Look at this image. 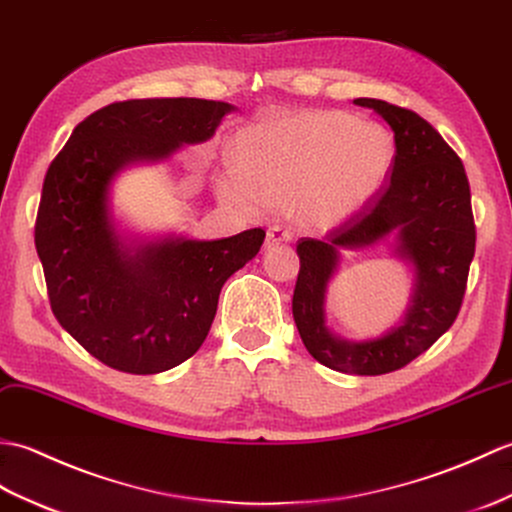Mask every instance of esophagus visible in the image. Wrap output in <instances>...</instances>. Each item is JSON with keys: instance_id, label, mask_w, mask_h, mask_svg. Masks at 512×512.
<instances>
[{"instance_id": "esophagus-1", "label": "esophagus", "mask_w": 512, "mask_h": 512, "mask_svg": "<svg viewBox=\"0 0 512 512\" xmlns=\"http://www.w3.org/2000/svg\"><path fill=\"white\" fill-rule=\"evenodd\" d=\"M289 241H291V232L287 230V227L274 225L267 230V247L278 245V243H289Z\"/></svg>"}]
</instances>
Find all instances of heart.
Returning a JSON list of instances; mask_svg holds the SVG:
<instances>
[{
	"label": "heart",
	"instance_id": "heart-1",
	"mask_svg": "<svg viewBox=\"0 0 512 512\" xmlns=\"http://www.w3.org/2000/svg\"><path fill=\"white\" fill-rule=\"evenodd\" d=\"M238 175L221 177L225 197L245 206H291L302 225L337 227L355 217L388 179L394 138L339 111L278 113L238 135Z\"/></svg>",
	"mask_w": 512,
	"mask_h": 512
}]
</instances>
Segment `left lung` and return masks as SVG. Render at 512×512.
Returning <instances> with one entry per match:
<instances>
[{"instance_id": "obj_1", "label": "left lung", "mask_w": 512, "mask_h": 512, "mask_svg": "<svg viewBox=\"0 0 512 512\" xmlns=\"http://www.w3.org/2000/svg\"><path fill=\"white\" fill-rule=\"evenodd\" d=\"M352 102L377 111L394 131L390 186L366 214L335 227L322 241L302 238L291 309L313 359L331 370L374 377L407 366L449 331L467 289L475 225L467 173L442 135L410 109L377 98ZM381 242L413 271L411 298L390 332L346 340L327 326V285L345 262L344 251Z\"/></svg>"}]
</instances>
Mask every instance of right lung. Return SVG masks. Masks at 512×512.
<instances>
[{
	"label": "right lung",
	"mask_w": 512,
	"mask_h": 512,
	"mask_svg": "<svg viewBox=\"0 0 512 512\" xmlns=\"http://www.w3.org/2000/svg\"><path fill=\"white\" fill-rule=\"evenodd\" d=\"M236 107L201 98H144L102 107L72 131L43 181L34 245L56 320L105 366L157 374L195 355L225 280L265 241L260 227L199 241L140 234L113 208L133 166L164 164L208 142Z\"/></svg>",
	"instance_id": "obj_1"
}]
</instances>
